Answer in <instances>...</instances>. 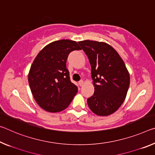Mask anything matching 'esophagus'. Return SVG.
<instances>
[{"label": "esophagus", "instance_id": "esophagus-1", "mask_svg": "<svg viewBox=\"0 0 155 155\" xmlns=\"http://www.w3.org/2000/svg\"><path fill=\"white\" fill-rule=\"evenodd\" d=\"M83 83H84V82H83V80H81L80 81H78V85H79L80 86H83Z\"/></svg>", "mask_w": 155, "mask_h": 155}]
</instances>
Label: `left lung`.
I'll return each instance as SVG.
<instances>
[{"mask_svg":"<svg viewBox=\"0 0 155 155\" xmlns=\"http://www.w3.org/2000/svg\"><path fill=\"white\" fill-rule=\"evenodd\" d=\"M91 65L94 93L87 99L90 109L99 116L116 112L126 99L130 75L117 51L104 42L85 40L78 42Z\"/></svg>","mask_w":155,"mask_h":155,"instance_id":"left-lung-1","label":"left lung"}]
</instances>
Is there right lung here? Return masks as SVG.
I'll list each match as a JSON object with an SVG mask.
<instances>
[{
    "label": "right lung",
    "instance_id": "1",
    "mask_svg": "<svg viewBox=\"0 0 155 155\" xmlns=\"http://www.w3.org/2000/svg\"><path fill=\"white\" fill-rule=\"evenodd\" d=\"M74 50H81L76 41H54L38 54L31 66L29 87L36 103L46 111L57 112L67 108L78 92L66 68L69 54Z\"/></svg>",
    "mask_w": 155,
    "mask_h": 155
}]
</instances>
